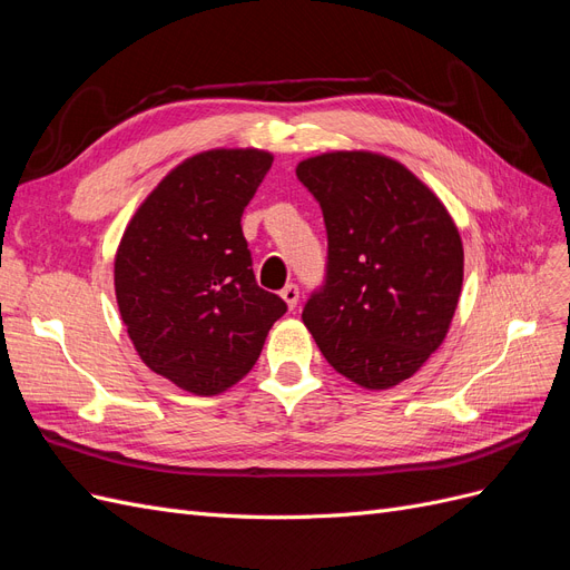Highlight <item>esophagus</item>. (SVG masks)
<instances>
[{
    "label": "esophagus",
    "instance_id": "34e87169",
    "mask_svg": "<svg viewBox=\"0 0 570 570\" xmlns=\"http://www.w3.org/2000/svg\"><path fill=\"white\" fill-rule=\"evenodd\" d=\"M281 297H283V302H285L289 308H295L297 302H299V287H297L295 283H287V285L281 289Z\"/></svg>",
    "mask_w": 570,
    "mask_h": 570
}]
</instances>
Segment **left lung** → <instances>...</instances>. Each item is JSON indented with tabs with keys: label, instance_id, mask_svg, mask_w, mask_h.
<instances>
[{
	"label": "left lung",
	"instance_id": "left-lung-1",
	"mask_svg": "<svg viewBox=\"0 0 570 570\" xmlns=\"http://www.w3.org/2000/svg\"><path fill=\"white\" fill-rule=\"evenodd\" d=\"M327 230L325 285L302 321L337 373L387 390L416 373L450 331L463 245L440 197L385 154L325 151L297 164Z\"/></svg>",
	"mask_w": 570,
	"mask_h": 570
}]
</instances>
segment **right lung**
Returning <instances> with one entry per match:
<instances>
[{"label":"right lung","instance_id":"right-lung-1","mask_svg":"<svg viewBox=\"0 0 570 570\" xmlns=\"http://www.w3.org/2000/svg\"><path fill=\"white\" fill-rule=\"evenodd\" d=\"M273 164L264 149H209L137 206L114 262L120 318L145 364L185 392H226L252 371L287 304L256 285L245 206Z\"/></svg>","mask_w":570,"mask_h":570}]
</instances>
